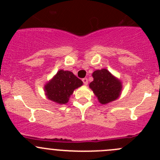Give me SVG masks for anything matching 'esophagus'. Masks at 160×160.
I'll list each match as a JSON object with an SVG mask.
<instances>
[{"instance_id":"obj_1","label":"esophagus","mask_w":160,"mask_h":160,"mask_svg":"<svg viewBox=\"0 0 160 160\" xmlns=\"http://www.w3.org/2000/svg\"><path fill=\"white\" fill-rule=\"evenodd\" d=\"M82 82L83 83H84V85H87L88 84V79L87 78H85L82 79Z\"/></svg>"}]
</instances>
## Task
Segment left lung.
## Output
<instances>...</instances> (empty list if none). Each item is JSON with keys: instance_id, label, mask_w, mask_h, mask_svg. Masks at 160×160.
I'll return each mask as SVG.
<instances>
[{"instance_id": "1", "label": "left lung", "mask_w": 160, "mask_h": 160, "mask_svg": "<svg viewBox=\"0 0 160 160\" xmlns=\"http://www.w3.org/2000/svg\"><path fill=\"white\" fill-rule=\"evenodd\" d=\"M92 76L94 80L89 87L101 104L105 105L118 99L122 90L121 80L107 69L95 70Z\"/></svg>"}]
</instances>
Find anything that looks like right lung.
<instances>
[{
    "mask_svg": "<svg viewBox=\"0 0 160 160\" xmlns=\"http://www.w3.org/2000/svg\"><path fill=\"white\" fill-rule=\"evenodd\" d=\"M82 84V81L72 72L60 70L45 84L44 90L48 99L62 105L68 102L74 90Z\"/></svg>",
    "mask_w": 160,
    "mask_h": 160,
    "instance_id": "right-lung-1",
    "label": "right lung"
}]
</instances>
